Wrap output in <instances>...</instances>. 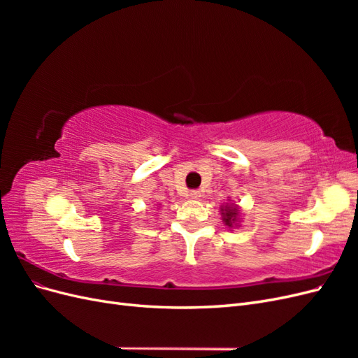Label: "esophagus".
Segmentation results:
<instances>
[{"label":"esophagus","instance_id":"1","mask_svg":"<svg viewBox=\"0 0 358 358\" xmlns=\"http://www.w3.org/2000/svg\"><path fill=\"white\" fill-rule=\"evenodd\" d=\"M200 196H201V194H200V191H197V189H194V191L189 192V197H191V199H200Z\"/></svg>","mask_w":358,"mask_h":358}]
</instances>
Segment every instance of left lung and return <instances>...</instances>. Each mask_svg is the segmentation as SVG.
I'll use <instances>...</instances> for the list:
<instances>
[{
	"instance_id": "1",
	"label": "left lung",
	"mask_w": 358,
	"mask_h": 358,
	"mask_svg": "<svg viewBox=\"0 0 358 358\" xmlns=\"http://www.w3.org/2000/svg\"><path fill=\"white\" fill-rule=\"evenodd\" d=\"M236 215H237V209L236 208H225V209H222V216H224V221H225V224L229 225V227H231L233 225V222L236 221Z\"/></svg>"
}]
</instances>
